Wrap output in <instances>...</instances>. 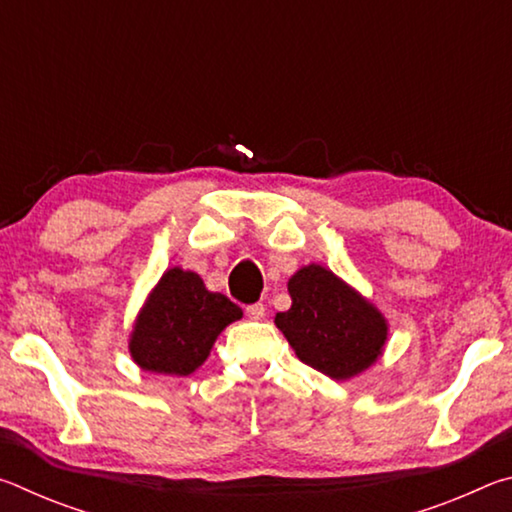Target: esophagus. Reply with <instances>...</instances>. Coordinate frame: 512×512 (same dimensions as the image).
Returning <instances> with one entry per match:
<instances>
[{
	"label": "esophagus",
	"mask_w": 512,
	"mask_h": 512,
	"mask_svg": "<svg viewBox=\"0 0 512 512\" xmlns=\"http://www.w3.org/2000/svg\"><path fill=\"white\" fill-rule=\"evenodd\" d=\"M246 316L253 318V320H262L266 316V307L262 302H255V305H248L246 307Z\"/></svg>",
	"instance_id": "34e87169"
}]
</instances>
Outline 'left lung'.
Wrapping results in <instances>:
<instances>
[{"label":"left lung","instance_id":"obj_1","mask_svg":"<svg viewBox=\"0 0 512 512\" xmlns=\"http://www.w3.org/2000/svg\"><path fill=\"white\" fill-rule=\"evenodd\" d=\"M291 309L275 316L298 359L332 379H350L381 357L388 325L381 311L320 264L289 280Z\"/></svg>","mask_w":512,"mask_h":512}]
</instances>
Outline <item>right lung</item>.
<instances>
[{"label":"right lung","instance_id":"obj_1","mask_svg":"<svg viewBox=\"0 0 512 512\" xmlns=\"http://www.w3.org/2000/svg\"><path fill=\"white\" fill-rule=\"evenodd\" d=\"M241 316L230 298L205 289L201 275L173 266L146 298L128 350L142 370L187 377L210 357L216 336Z\"/></svg>","mask_w":512,"mask_h":512}]
</instances>
